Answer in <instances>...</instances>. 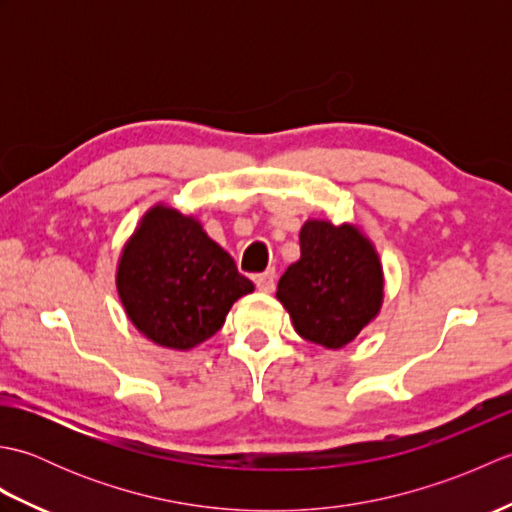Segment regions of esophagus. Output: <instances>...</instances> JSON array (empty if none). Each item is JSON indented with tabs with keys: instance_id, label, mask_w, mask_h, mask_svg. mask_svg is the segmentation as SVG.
<instances>
[{
	"instance_id": "obj_1",
	"label": "esophagus",
	"mask_w": 512,
	"mask_h": 512,
	"mask_svg": "<svg viewBox=\"0 0 512 512\" xmlns=\"http://www.w3.org/2000/svg\"><path fill=\"white\" fill-rule=\"evenodd\" d=\"M275 279H277L275 270L268 268L266 273L255 275V286H257V290H262V292H273L275 290Z\"/></svg>"
}]
</instances>
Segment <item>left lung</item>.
<instances>
[{
  "label": "left lung",
  "instance_id": "1",
  "mask_svg": "<svg viewBox=\"0 0 512 512\" xmlns=\"http://www.w3.org/2000/svg\"><path fill=\"white\" fill-rule=\"evenodd\" d=\"M301 257L277 284L303 339L339 350L354 341L383 303V268L358 228L310 220L299 233Z\"/></svg>",
  "mask_w": 512,
  "mask_h": 512
}]
</instances>
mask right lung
<instances>
[{
  "label": "right lung",
  "instance_id": "1",
  "mask_svg": "<svg viewBox=\"0 0 512 512\" xmlns=\"http://www.w3.org/2000/svg\"><path fill=\"white\" fill-rule=\"evenodd\" d=\"M127 317L147 339L191 350L222 328L233 303L253 292L233 257L200 222L154 206L123 248L116 273Z\"/></svg>",
  "mask_w": 512,
  "mask_h": 512
}]
</instances>
